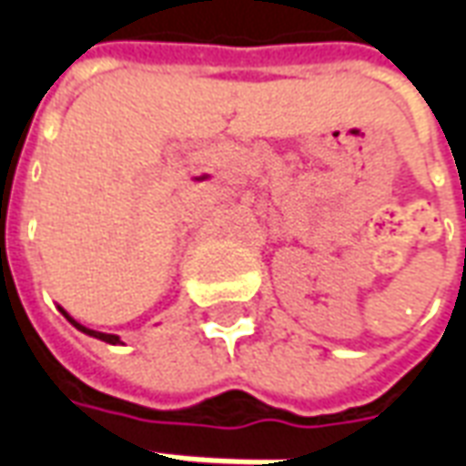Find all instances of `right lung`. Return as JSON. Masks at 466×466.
Segmentation results:
<instances>
[{"instance_id": "obj_1", "label": "right lung", "mask_w": 466, "mask_h": 466, "mask_svg": "<svg viewBox=\"0 0 466 466\" xmlns=\"http://www.w3.org/2000/svg\"><path fill=\"white\" fill-rule=\"evenodd\" d=\"M59 312L65 314V317H66V322L72 324V327H76V329H79V332L89 334V337H95V339H102V342H106V344H122V339H119V337H116V334H106V332H96V329H89V327H85V324H79V322H76L75 317H72V314L66 312V309H62V307H59Z\"/></svg>"}]
</instances>
